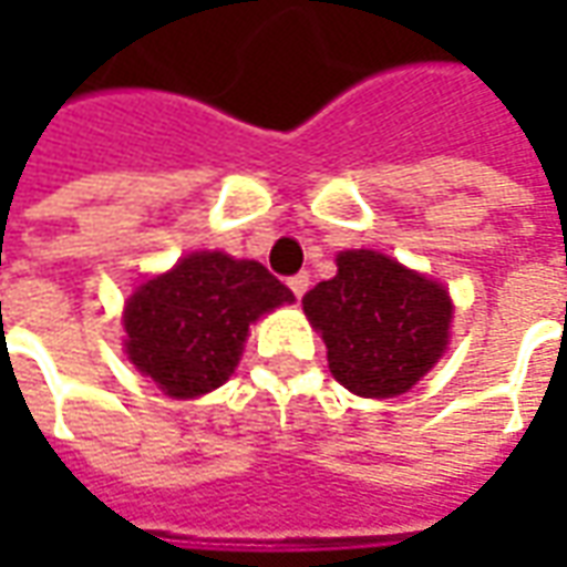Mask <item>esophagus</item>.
I'll use <instances>...</instances> for the list:
<instances>
[{"label": "esophagus", "instance_id": "esophagus-1", "mask_svg": "<svg viewBox=\"0 0 567 567\" xmlns=\"http://www.w3.org/2000/svg\"><path fill=\"white\" fill-rule=\"evenodd\" d=\"M288 288L295 291V297H303V295H307V288H309V272H297V276H291V279H288Z\"/></svg>", "mask_w": 567, "mask_h": 567}]
</instances>
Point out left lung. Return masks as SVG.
<instances>
[{"instance_id":"left-lung-1","label":"left lung","mask_w":567,"mask_h":567,"mask_svg":"<svg viewBox=\"0 0 567 567\" xmlns=\"http://www.w3.org/2000/svg\"><path fill=\"white\" fill-rule=\"evenodd\" d=\"M340 385L361 398H394L434 368L450 340L443 285L380 251H343L337 276L303 295Z\"/></svg>"}]
</instances>
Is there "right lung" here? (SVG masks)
<instances>
[{
	"mask_svg": "<svg viewBox=\"0 0 567 567\" xmlns=\"http://www.w3.org/2000/svg\"><path fill=\"white\" fill-rule=\"evenodd\" d=\"M291 300L258 260L187 255L127 300V355L166 394L197 398L234 373L248 324Z\"/></svg>",
	"mask_w": 567,
	"mask_h": 567,
	"instance_id": "1",
	"label": "right lung"
}]
</instances>
